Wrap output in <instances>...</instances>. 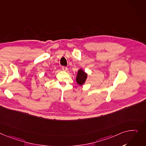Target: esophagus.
Masks as SVG:
<instances>
[{"label":"esophagus","mask_w":146,"mask_h":146,"mask_svg":"<svg viewBox=\"0 0 146 146\" xmlns=\"http://www.w3.org/2000/svg\"><path fill=\"white\" fill-rule=\"evenodd\" d=\"M62 70H63V71L66 72V71L67 70V67H66V66H63V67H62Z\"/></svg>","instance_id":"34e87169"}]
</instances>
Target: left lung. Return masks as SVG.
<instances>
[{
  "mask_svg": "<svg viewBox=\"0 0 146 146\" xmlns=\"http://www.w3.org/2000/svg\"><path fill=\"white\" fill-rule=\"evenodd\" d=\"M87 77V74L86 73H85L83 70H82V69H79L78 70V73L77 74V76H76V82L77 83V84H79L80 86L83 85Z\"/></svg>",
  "mask_w": 146,
  "mask_h": 146,
  "instance_id": "left-lung-1",
  "label": "left lung"
}]
</instances>
